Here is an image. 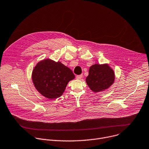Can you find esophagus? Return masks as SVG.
<instances>
[{
  "label": "esophagus",
  "instance_id": "34e87169",
  "mask_svg": "<svg viewBox=\"0 0 149 149\" xmlns=\"http://www.w3.org/2000/svg\"><path fill=\"white\" fill-rule=\"evenodd\" d=\"M82 78H83V75L82 74L81 75H78L76 76V78L78 79H81Z\"/></svg>",
  "mask_w": 149,
  "mask_h": 149
}]
</instances>
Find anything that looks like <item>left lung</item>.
Masks as SVG:
<instances>
[{
    "mask_svg": "<svg viewBox=\"0 0 149 149\" xmlns=\"http://www.w3.org/2000/svg\"><path fill=\"white\" fill-rule=\"evenodd\" d=\"M88 72L86 83L94 92L103 91L114 82V72L107 64H94L90 66Z\"/></svg>",
    "mask_w": 149,
    "mask_h": 149,
    "instance_id": "obj_1",
    "label": "left lung"
}]
</instances>
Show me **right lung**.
<instances>
[{"label": "right lung", "instance_id": "1", "mask_svg": "<svg viewBox=\"0 0 149 149\" xmlns=\"http://www.w3.org/2000/svg\"><path fill=\"white\" fill-rule=\"evenodd\" d=\"M74 78L69 68L50 59L38 62L32 73L36 88L43 96L51 99L61 96L68 83Z\"/></svg>", "mask_w": 149, "mask_h": 149}]
</instances>
